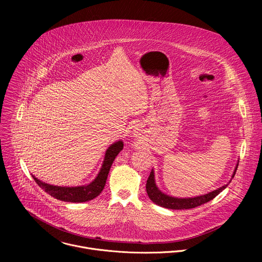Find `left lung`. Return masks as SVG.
<instances>
[{
	"label": "left lung",
	"instance_id": "8db88e82",
	"mask_svg": "<svg viewBox=\"0 0 262 262\" xmlns=\"http://www.w3.org/2000/svg\"><path fill=\"white\" fill-rule=\"evenodd\" d=\"M237 166L233 172L232 178L235 175V172L237 170ZM226 186H228V184H225L222 188L212 191L206 195L203 196H199V197H194V198H174V197H170L168 195H165L164 193H162L159 189L158 186L156 185L155 182V173L154 170L150 172V175H149L148 179H147V183H146V191L148 194V197L150 198V200L162 206L165 208H169V209H190V208H195L197 206H200L204 203H207L208 201L212 200L214 197H216L224 189H226Z\"/></svg>",
	"mask_w": 262,
	"mask_h": 262
}]
</instances>
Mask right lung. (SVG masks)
<instances>
[{"label": "right lung", "mask_w": 262, "mask_h": 262, "mask_svg": "<svg viewBox=\"0 0 262 262\" xmlns=\"http://www.w3.org/2000/svg\"><path fill=\"white\" fill-rule=\"evenodd\" d=\"M122 148H123V142L121 141L114 143L113 145H111L107 148L100 172L90 184L83 185V186H76V188H65V186L50 185L46 182L40 181L39 179H37L34 176L33 178L36 181V183L38 184L42 190H45V192H47L49 195H51L52 197L58 200L65 201V202H72V203H80V202H86V201L92 200L102 192L111 166L113 164L117 155L122 150Z\"/></svg>", "instance_id": "add662e5"}]
</instances>
